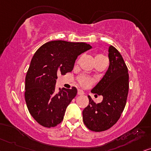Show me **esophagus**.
Wrapping results in <instances>:
<instances>
[{
  "mask_svg": "<svg viewBox=\"0 0 151 151\" xmlns=\"http://www.w3.org/2000/svg\"><path fill=\"white\" fill-rule=\"evenodd\" d=\"M78 95H84V92H83V91H82V90L79 89V90H78Z\"/></svg>",
  "mask_w": 151,
  "mask_h": 151,
  "instance_id": "obj_1",
  "label": "esophagus"
}]
</instances>
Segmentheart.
<instances>
[{
    "instance_id": "1",
    "label": "heart",
    "mask_w": 151,
    "mask_h": 151,
    "mask_svg": "<svg viewBox=\"0 0 151 151\" xmlns=\"http://www.w3.org/2000/svg\"><path fill=\"white\" fill-rule=\"evenodd\" d=\"M104 56L102 54H97L95 57V60H97V59L101 58H104ZM78 81H79V83L81 84L82 86L84 87H88L89 86H91L93 83V80L91 79V77H88V76H85V75H81L79 76L78 77Z\"/></svg>"
}]
</instances>
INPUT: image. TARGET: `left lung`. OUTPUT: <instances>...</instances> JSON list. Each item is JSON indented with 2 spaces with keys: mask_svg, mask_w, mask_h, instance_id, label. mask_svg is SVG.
<instances>
[{
  "mask_svg": "<svg viewBox=\"0 0 151 151\" xmlns=\"http://www.w3.org/2000/svg\"><path fill=\"white\" fill-rule=\"evenodd\" d=\"M109 66L91 93L102 95L100 103L88 96L89 104L83 111V121L90 130L102 132L109 129L121 117L126 104L129 90V74L126 64L117 49L109 48Z\"/></svg>",
  "mask_w": 151,
  "mask_h": 151,
  "instance_id": "1",
  "label": "left lung"
}]
</instances>
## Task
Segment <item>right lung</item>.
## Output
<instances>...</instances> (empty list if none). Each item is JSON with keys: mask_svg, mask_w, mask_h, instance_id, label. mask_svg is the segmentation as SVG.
<instances>
[{"mask_svg": "<svg viewBox=\"0 0 151 151\" xmlns=\"http://www.w3.org/2000/svg\"><path fill=\"white\" fill-rule=\"evenodd\" d=\"M91 48L85 42L55 40L45 43L35 53L26 76L25 100L30 114L40 125L52 127L63 120L77 89L63 88L55 93L58 75L71 72L78 56Z\"/></svg>", "mask_w": 151, "mask_h": 151, "instance_id": "add662e5", "label": "right lung"}]
</instances>
